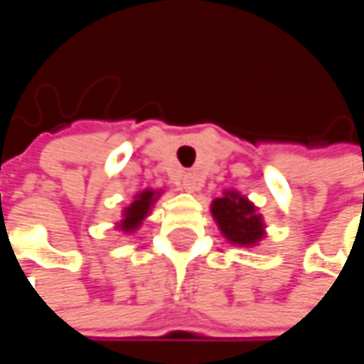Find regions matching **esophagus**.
Here are the masks:
<instances>
[{"label":"esophagus","instance_id":"34e87169","mask_svg":"<svg viewBox=\"0 0 364 364\" xmlns=\"http://www.w3.org/2000/svg\"><path fill=\"white\" fill-rule=\"evenodd\" d=\"M200 187V177L196 173H185L181 177V189L185 191H196Z\"/></svg>","mask_w":364,"mask_h":364}]
</instances>
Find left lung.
Listing matches in <instances>:
<instances>
[{
    "instance_id": "left-lung-1",
    "label": "left lung",
    "mask_w": 364,
    "mask_h": 364,
    "mask_svg": "<svg viewBox=\"0 0 364 364\" xmlns=\"http://www.w3.org/2000/svg\"><path fill=\"white\" fill-rule=\"evenodd\" d=\"M210 213L225 240L236 247H257L265 238V223L259 208L236 189H228L221 198H215Z\"/></svg>"
}]
</instances>
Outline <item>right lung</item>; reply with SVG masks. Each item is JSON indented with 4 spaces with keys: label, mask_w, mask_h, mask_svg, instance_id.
<instances>
[{
    "label": "right lung",
    "mask_w": 364,
    "mask_h": 364,
    "mask_svg": "<svg viewBox=\"0 0 364 364\" xmlns=\"http://www.w3.org/2000/svg\"><path fill=\"white\" fill-rule=\"evenodd\" d=\"M160 193H162L160 189H151V187L139 191V193L134 196V200L122 210V221H119L115 228H119V230L126 232V234L136 232V230L141 228L143 219H147V215L151 213V206L156 204V200L160 198Z\"/></svg>",
    "instance_id": "add662e5"
}]
</instances>
